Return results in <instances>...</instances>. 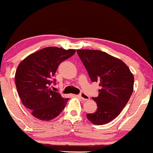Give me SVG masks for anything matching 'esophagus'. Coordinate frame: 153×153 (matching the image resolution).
Here are the masks:
<instances>
[{"label": "esophagus", "instance_id": "esophagus-1", "mask_svg": "<svg viewBox=\"0 0 153 153\" xmlns=\"http://www.w3.org/2000/svg\"><path fill=\"white\" fill-rule=\"evenodd\" d=\"M78 97H80V99H82V100H89V99H90V97H88V95H86L83 93H80V94H79L78 95Z\"/></svg>", "mask_w": 153, "mask_h": 153}]
</instances>
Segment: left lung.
<instances>
[{"label":"left lung","mask_w":153,"mask_h":153,"mask_svg":"<svg viewBox=\"0 0 153 153\" xmlns=\"http://www.w3.org/2000/svg\"><path fill=\"white\" fill-rule=\"evenodd\" d=\"M92 82H99L95 113L87 114L93 124L110 123L121 113L133 91L134 76L124 62L98 50H78Z\"/></svg>","instance_id":"left-lung-1"}]
</instances>
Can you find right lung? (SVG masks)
<instances>
[{
	"instance_id": "obj_1",
	"label": "right lung",
	"mask_w": 153,
	"mask_h": 153,
	"mask_svg": "<svg viewBox=\"0 0 153 153\" xmlns=\"http://www.w3.org/2000/svg\"><path fill=\"white\" fill-rule=\"evenodd\" d=\"M75 50L48 47L33 53L19 64L15 75L22 103L35 117L51 120L62 113L68 98L51 89L58 65L75 54Z\"/></svg>"
}]
</instances>
